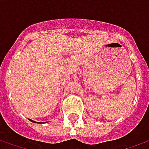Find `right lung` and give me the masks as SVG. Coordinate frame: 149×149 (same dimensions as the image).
<instances>
[{
    "instance_id": "1",
    "label": "right lung",
    "mask_w": 149,
    "mask_h": 149,
    "mask_svg": "<svg viewBox=\"0 0 149 149\" xmlns=\"http://www.w3.org/2000/svg\"><path fill=\"white\" fill-rule=\"evenodd\" d=\"M32 121H33V120H32ZM33 122H35V121H33Z\"/></svg>"
}]
</instances>
